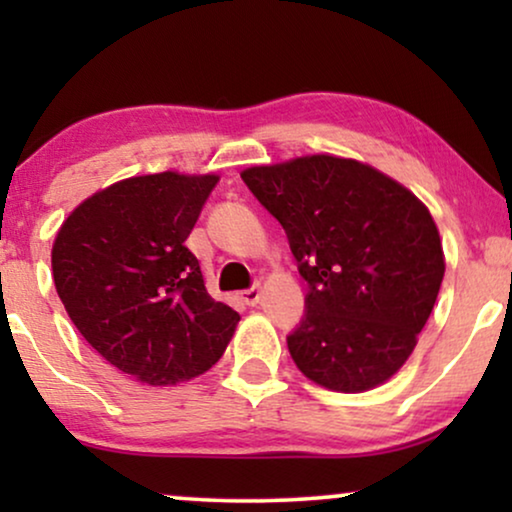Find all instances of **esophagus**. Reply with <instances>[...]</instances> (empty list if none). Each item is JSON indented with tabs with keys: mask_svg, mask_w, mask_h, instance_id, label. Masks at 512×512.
I'll return each mask as SVG.
<instances>
[{
	"mask_svg": "<svg viewBox=\"0 0 512 512\" xmlns=\"http://www.w3.org/2000/svg\"><path fill=\"white\" fill-rule=\"evenodd\" d=\"M261 296H263V291L258 289V286H251V289H247V291H240V300H242L244 305H249V307H254V305L261 303Z\"/></svg>",
	"mask_w": 512,
	"mask_h": 512,
	"instance_id": "34e87169",
	"label": "esophagus"
}]
</instances>
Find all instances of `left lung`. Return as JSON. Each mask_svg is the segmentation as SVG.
<instances>
[{"mask_svg":"<svg viewBox=\"0 0 512 512\" xmlns=\"http://www.w3.org/2000/svg\"><path fill=\"white\" fill-rule=\"evenodd\" d=\"M282 223L307 291L286 342L319 387L361 394L391 380L436 305L445 254L429 207L389 174L314 153L242 170Z\"/></svg>","mask_w":512,"mask_h":512,"instance_id":"1","label":"left lung"}]
</instances>
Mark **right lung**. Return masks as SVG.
<instances>
[{
  "label": "right lung",
  "instance_id": "right-lung-1",
  "mask_svg": "<svg viewBox=\"0 0 512 512\" xmlns=\"http://www.w3.org/2000/svg\"><path fill=\"white\" fill-rule=\"evenodd\" d=\"M219 174L121 179L72 209L51 249L55 291L111 366L149 387L207 373L237 314L207 293L186 247Z\"/></svg>",
  "mask_w": 512,
  "mask_h": 512
}]
</instances>
